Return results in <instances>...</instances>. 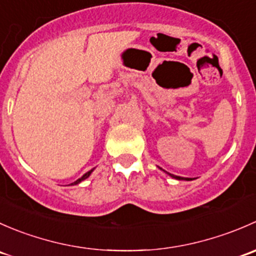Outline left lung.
I'll use <instances>...</instances> for the list:
<instances>
[{
    "label": "left lung",
    "instance_id": "1",
    "mask_svg": "<svg viewBox=\"0 0 256 256\" xmlns=\"http://www.w3.org/2000/svg\"><path fill=\"white\" fill-rule=\"evenodd\" d=\"M166 172V171H164ZM166 174H168V172H166ZM171 177H174V178H176V180H192V178H186V177H180V176H174V174H168Z\"/></svg>",
    "mask_w": 256,
    "mask_h": 256
}]
</instances>
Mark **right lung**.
<instances>
[{
  "instance_id": "add662e5",
  "label": "right lung",
  "mask_w": 256,
  "mask_h": 256,
  "mask_svg": "<svg viewBox=\"0 0 256 256\" xmlns=\"http://www.w3.org/2000/svg\"><path fill=\"white\" fill-rule=\"evenodd\" d=\"M92 171H94V168H92V170H90V171H89V172H86V174H82V177H80V178H79V180H76V182H74V183H72V184H78V183H80V182H82V180H86V178H88V177H89V176H90V174H92Z\"/></svg>"
}]
</instances>
